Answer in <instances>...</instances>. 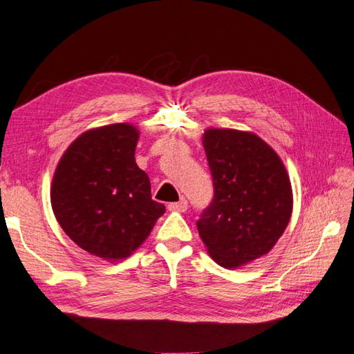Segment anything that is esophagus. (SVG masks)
I'll return each mask as SVG.
<instances>
[{
  "mask_svg": "<svg viewBox=\"0 0 354 354\" xmlns=\"http://www.w3.org/2000/svg\"><path fill=\"white\" fill-rule=\"evenodd\" d=\"M168 210L169 212H186L187 210V201L185 200V198H182V200L177 201V203H169Z\"/></svg>",
  "mask_w": 354,
  "mask_h": 354,
  "instance_id": "obj_1",
  "label": "esophagus"
}]
</instances>
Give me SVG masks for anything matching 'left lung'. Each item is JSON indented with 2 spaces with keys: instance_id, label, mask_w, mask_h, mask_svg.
<instances>
[{
  "instance_id": "obj_1",
  "label": "left lung",
  "mask_w": 354,
  "mask_h": 354,
  "mask_svg": "<svg viewBox=\"0 0 354 354\" xmlns=\"http://www.w3.org/2000/svg\"><path fill=\"white\" fill-rule=\"evenodd\" d=\"M214 195L196 227L207 252L225 269L266 255L292 212L287 169L269 144L236 129L204 131Z\"/></svg>"
}]
</instances>
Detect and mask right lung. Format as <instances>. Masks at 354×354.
Listing matches in <instances>:
<instances>
[{
	"instance_id": "1",
	"label": "right lung",
	"mask_w": 354,
	"mask_h": 354,
	"mask_svg": "<svg viewBox=\"0 0 354 354\" xmlns=\"http://www.w3.org/2000/svg\"><path fill=\"white\" fill-rule=\"evenodd\" d=\"M138 138L140 131L129 123L84 132L59 159L50 186V204L66 234L108 261L131 255L165 213L135 162Z\"/></svg>"
}]
</instances>
